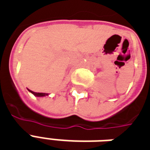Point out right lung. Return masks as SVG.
<instances>
[{
  "label": "right lung",
  "instance_id": "add662e5",
  "mask_svg": "<svg viewBox=\"0 0 150 150\" xmlns=\"http://www.w3.org/2000/svg\"><path fill=\"white\" fill-rule=\"evenodd\" d=\"M29 91H30V92H31L32 94H34L35 96H39V97H41V96H48V94H47V93H39V92H34V91H30V90H29Z\"/></svg>",
  "mask_w": 150,
  "mask_h": 150
}]
</instances>
